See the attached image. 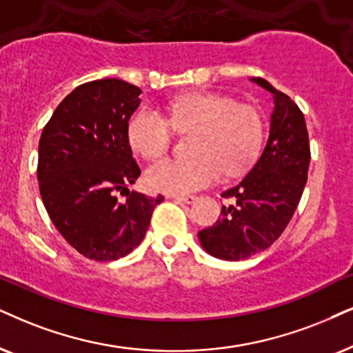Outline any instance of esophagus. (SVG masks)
Masks as SVG:
<instances>
[{"mask_svg": "<svg viewBox=\"0 0 353 353\" xmlns=\"http://www.w3.org/2000/svg\"><path fill=\"white\" fill-rule=\"evenodd\" d=\"M172 199L182 203H192L195 200V195H172Z\"/></svg>", "mask_w": 353, "mask_h": 353, "instance_id": "obj_1", "label": "esophagus"}]
</instances>
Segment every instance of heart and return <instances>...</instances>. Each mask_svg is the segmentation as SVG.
I'll use <instances>...</instances> for the list:
<instances>
[{
	"mask_svg": "<svg viewBox=\"0 0 353 353\" xmlns=\"http://www.w3.org/2000/svg\"><path fill=\"white\" fill-rule=\"evenodd\" d=\"M169 119L151 107L133 115L128 141L145 159L166 154L174 128L195 132L192 158L164 159L146 171V184L156 192L189 194L218 181L221 171L238 176L248 171L261 153L264 119L256 107L238 104L233 97L212 92L182 96L169 105Z\"/></svg>",
	"mask_w": 353,
	"mask_h": 353,
	"instance_id": "obj_1",
	"label": "heart"
}]
</instances>
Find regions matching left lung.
<instances>
[{"mask_svg":"<svg viewBox=\"0 0 353 353\" xmlns=\"http://www.w3.org/2000/svg\"><path fill=\"white\" fill-rule=\"evenodd\" d=\"M274 96L269 138L261 158L238 185L221 197V218L199 231V241L210 256L241 261L265 251L283 233L300 203L310 168V138L305 115L287 94L262 78H251Z\"/></svg>","mask_w":353,"mask_h":353,"instance_id":"left-lung-1","label":"left lung"}]
</instances>
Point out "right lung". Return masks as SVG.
I'll use <instances>...</instances> for the list:
<instances>
[{
  "instance_id": "add662e5",
  "label": "right lung",
  "mask_w": 353,
  "mask_h": 353,
  "mask_svg": "<svg viewBox=\"0 0 353 353\" xmlns=\"http://www.w3.org/2000/svg\"><path fill=\"white\" fill-rule=\"evenodd\" d=\"M140 94L117 78L84 83L58 104L39 141L37 179L48 216L70 246L99 262L130 254L164 200L135 190L117 200L140 176L128 141Z\"/></svg>"
}]
</instances>
